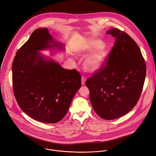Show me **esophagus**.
I'll return each instance as SVG.
<instances>
[{
    "label": "esophagus",
    "instance_id": "1",
    "mask_svg": "<svg viewBox=\"0 0 156 156\" xmlns=\"http://www.w3.org/2000/svg\"><path fill=\"white\" fill-rule=\"evenodd\" d=\"M86 81V78L84 76H82V77H81V84H84L85 83Z\"/></svg>",
    "mask_w": 156,
    "mask_h": 156
}]
</instances>
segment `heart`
I'll return each instance as SVG.
<instances>
[{
    "label": "heart",
    "instance_id": "b5f03b06",
    "mask_svg": "<svg viewBox=\"0 0 156 156\" xmlns=\"http://www.w3.org/2000/svg\"><path fill=\"white\" fill-rule=\"evenodd\" d=\"M91 53L84 61V67L87 71L94 72L101 69L104 65L108 51L102 41L94 39L86 42L78 51V55L82 56H87Z\"/></svg>",
    "mask_w": 156,
    "mask_h": 156
}]
</instances>
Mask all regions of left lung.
<instances>
[{
    "label": "left lung",
    "instance_id": "left-lung-1",
    "mask_svg": "<svg viewBox=\"0 0 156 156\" xmlns=\"http://www.w3.org/2000/svg\"><path fill=\"white\" fill-rule=\"evenodd\" d=\"M107 34L115 42L106 65L86 81L91 104L96 114L105 120L121 117L134 107L141 96L146 73L141 52L128 34L112 28Z\"/></svg>",
    "mask_w": 156,
    "mask_h": 156
}]
</instances>
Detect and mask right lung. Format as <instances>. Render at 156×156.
<instances>
[{
  "label": "right lung",
  "instance_id": "1",
  "mask_svg": "<svg viewBox=\"0 0 156 156\" xmlns=\"http://www.w3.org/2000/svg\"><path fill=\"white\" fill-rule=\"evenodd\" d=\"M63 49L48 28L36 30L16 52L12 64L13 93L21 110L33 119L47 123L60 121L81 87V76L66 70L39 51Z\"/></svg>",
  "mask_w": 156,
  "mask_h": 156
}]
</instances>
